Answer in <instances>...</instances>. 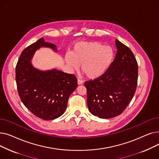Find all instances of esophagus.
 <instances>
[{"label":"esophagus","instance_id":"1","mask_svg":"<svg viewBox=\"0 0 159 159\" xmlns=\"http://www.w3.org/2000/svg\"><path fill=\"white\" fill-rule=\"evenodd\" d=\"M77 83H78L79 85V84H83V80H81V79H77Z\"/></svg>","mask_w":159,"mask_h":159}]
</instances>
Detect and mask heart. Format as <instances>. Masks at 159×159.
Segmentation results:
<instances>
[{"label": "heart", "mask_w": 159, "mask_h": 159, "mask_svg": "<svg viewBox=\"0 0 159 159\" xmlns=\"http://www.w3.org/2000/svg\"><path fill=\"white\" fill-rule=\"evenodd\" d=\"M114 50L97 41L81 42L75 44L72 54L67 53L66 62L70 69L76 70L81 64V70L89 79H95L110 68L114 58Z\"/></svg>", "instance_id": "b5f03b06"}]
</instances>
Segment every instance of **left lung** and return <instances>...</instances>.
<instances>
[{
    "label": "left lung",
    "instance_id": "obj_1",
    "mask_svg": "<svg viewBox=\"0 0 159 159\" xmlns=\"http://www.w3.org/2000/svg\"><path fill=\"white\" fill-rule=\"evenodd\" d=\"M115 59L101 76L86 81L89 111L99 118L110 119L121 114L135 95L138 64L131 50L116 39Z\"/></svg>",
    "mask_w": 159,
    "mask_h": 159
}]
</instances>
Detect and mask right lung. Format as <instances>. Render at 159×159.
Listing matches in <instances>:
<instances>
[{
  "instance_id": "obj_1",
  "label": "right lung",
  "mask_w": 159,
  "mask_h": 159,
  "mask_svg": "<svg viewBox=\"0 0 159 159\" xmlns=\"http://www.w3.org/2000/svg\"><path fill=\"white\" fill-rule=\"evenodd\" d=\"M49 47L56 51L55 45L45 43L40 38L25 48L15 68V80L21 101L35 116L44 120H53L65 111L68 98L77 87L73 74L52 70L42 71L31 64L36 50Z\"/></svg>"
}]
</instances>
